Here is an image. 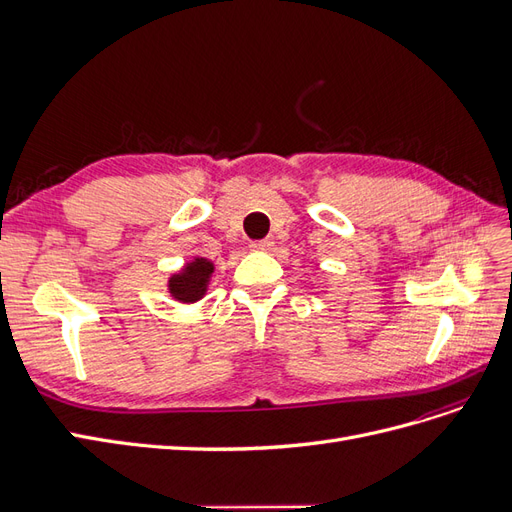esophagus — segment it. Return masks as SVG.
Segmentation results:
<instances>
[{
  "label": "esophagus",
  "instance_id": "obj_1",
  "mask_svg": "<svg viewBox=\"0 0 512 512\" xmlns=\"http://www.w3.org/2000/svg\"><path fill=\"white\" fill-rule=\"evenodd\" d=\"M254 252H271L273 250V239H262V241H254L252 245Z\"/></svg>",
  "mask_w": 512,
  "mask_h": 512
}]
</instances>
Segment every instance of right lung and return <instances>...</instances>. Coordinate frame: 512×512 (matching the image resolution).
I'll list each match as a JSON object with an SVG mask.
<instances>
[{"label":"right lung","instance_id":"obj_1","mask_svg":"<svg viewBox=\"0 0 512 512\" xmlns=\"http://www.w3.org/2000/svg\"><path fill=\"white\" fill-rule=\"evenodd\" d=\"M213 271H215V265L209 258L194 256L192 260L185 262L179 271L170 273L166 290L175 301L192 305L207 294Z\"/></svg>","mask_w":512,"mask_h":512}]
</instances>
